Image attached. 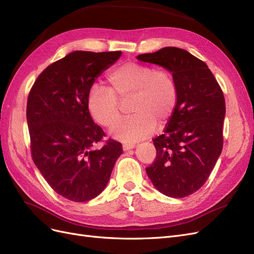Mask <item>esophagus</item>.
I'll return each instance as SVG.
<instances>
[{
    "instance_id": "1",
    "label": "esophagus",
    "mask_w": 254,
    "mask_h": 254,
    "mask_svg": "<svg viewBox=\"0 0 254 254\" xmlns=\"http://www.w3.org/2000/svg\"><path fill=\"white\" fill-rule=\"evenodd\" d=\"M135 147V145L133 143H124L123 144V150H129V149H132Z\"/></svg>"
}]
</instances>
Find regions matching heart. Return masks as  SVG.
Wrapping results in <instances>:
<instances>
[{"mask_svg": "<svg viewBox=\"0 0 254 254\" xmlns=\"http://www.w3.org/2000/svg\"><path fill=\"white\" fill-rule=\"evenodd\" d=\"M109 88L92 86L87 106L91 117L104 127H110L121 117L119 99L132 96L131 117L115 124L110 134L125 143L149 136L158 126L171 119L178 102V87L171 72L150 64L126 63L107 75Z\"/></svg>", "mask_w": 254, "mask_h": 254, "instance_id": "b5f03b06", "label": "heart"}]
</instances>
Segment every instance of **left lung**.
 <instances>
[{"label": "left lung", "mask_w": 254, "mask_h": 254, "mask_svg": "<svg viewBox=\"0 0 254 254\" xmlns=\"http://www.w3.org/2000/svg\"><path fill=\"white\" fill-rule=\"evenodd\" d=\"M136 59L166 68L178 87L175 111L153 140L157 157L146 173L162 194L187 197L205 183L221 153L224 93L209 66L186 50L167 47Z\"/></svg>", "instance_id": "left-lung-1"}]
</instances>
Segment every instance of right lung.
I'll return each instance as SVG.
<instances>
[{
  "mask_svg": "<svg viewBox=\"0 0 254 254\" xmlns=\"http://www.w3.org/2000/svg\"><path fill=\"white\" fill-rule=\"evenodd\" d=\"M122 52L75 51L38 76L27 99L26 119L34 163L57 194L75 202L98 196L108 184L122 144L105 136L92 120L87 96L99 75Z\"/></svg>",
  "mask_w": 254,
  "mask_h": 254,
  "instance_id": "obj_1",
  "label": "right lung"
}]
</instances>
